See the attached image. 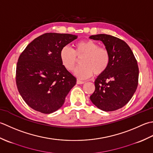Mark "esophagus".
Here are the masks:
<instances>
[{"mask_svg":"<svg viewBox=\"0 0 153 153\" xmlns=\"http://www.w3.org/2000/svg\"><path fill=\"white\" fill-rule=\"evenodd\" d=\"M76 83L78 84V85H82V84L85 83V82H84V81H81L80 80H76Z\"/></svg>","mask_w":153,"mask_h":153,"instance_id":"1","label":"esophagus"}]
</instances>
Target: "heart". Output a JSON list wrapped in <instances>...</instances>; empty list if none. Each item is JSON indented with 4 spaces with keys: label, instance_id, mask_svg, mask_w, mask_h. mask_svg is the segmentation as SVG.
Returning a JSON list of instances; mask_svg holds the SVG:
<instances>
[{
    "label": "heart",
    "instance_id": "b5f03b06",
    "mask_svg": "<svg viewBox=\"0 0 153 153\" xmlns=\"http://www.w3.org/2000/svg\"><path fill=\"white\" fill-rule=\"evenodd\" d=\"M60 59L64 67L71 71L75 66L77 58L80 64L74 71V74L80 79H86L93 73L100 74L104 73L110 64V53L106 49L100 48L99 44L91 39L76 42L74 49L65 45L60 51Z\"/></svg>",
    "mask_w": 153,
    "mask_h": 153
}]
</instances>
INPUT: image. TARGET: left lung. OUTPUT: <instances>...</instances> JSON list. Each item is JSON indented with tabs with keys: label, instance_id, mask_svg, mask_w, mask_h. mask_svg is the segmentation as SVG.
<instances>
[{
	"label": "left lung",
	"instance_id": "8db88e82",
	"mask_svg": "<svg viewBox=\"0 0 153 153\" xmlns=\"http://www.w3.org/2000/svg\"><path fill=\"white\" fill-rule=\"evenodd\" d=\"M90 39L102 42L110 57L106 71L94 81L95 90L90 100L103 111L118 110L129 102L137 88V61L129 46L116 37L97 34Z\"/></svg>",
	"mask_w": 153,
	"mask_h": 153
}]
</instances>
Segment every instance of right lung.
Here are the masks:
<instances>
[{"instance_id": "obj_1", "label": "right lung", "mask_w": 153, "mask_h": 153, "mask_svg": "<svg viewBox=\"0 0 153 153\" xmlns=\"http://www.w3.org/2000/svg\"><path fill=\"white\" fill-rule=\"evenodd\" d=\"M46 33L29 43L18 58L16 82L20 94L33 110L51 114L63 105L76 79L62 64L60 51L77 38Z\"/></svg>"}]
</instances>
